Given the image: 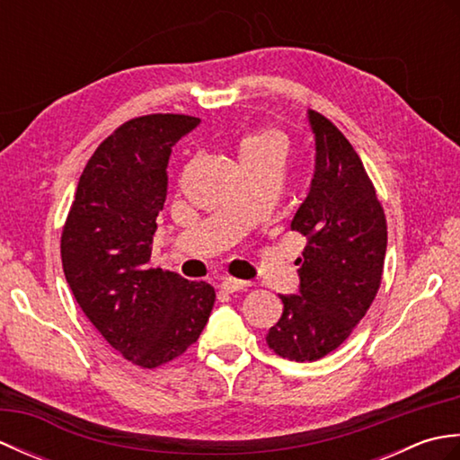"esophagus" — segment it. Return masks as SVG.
Wrapping results in <instances>:
<instances>
[{"label":"esophagus","instance_id":"obj_1","mask_svg":"<svg viewBox=\"0 0 460 460\" xmlns=\"http://www.w3.org/2000/svg\"><path fill=\"white\" fill-rule=\"evenodd\" d=\"M249 287L247 280H239V279H223L221 280V290L225 292H239V290H245Z\"/></svg>","mask_w":460,"mask_h":460}]
</instances>
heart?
Here are the masks:
<instances>
[{
  "mask_svg": "<svg viewBox=\"0 0 460 460\" xmlns=\"http://www.w3.org/2000/svg\"><path fill=\"white\" fill-rule=\"evenodd\" d=\"M282 134L275 128H259L251 132L239 144V155L243 154H262V152H280L282 154Z\"/></svg>",
  "mask_w": 460,
  "mask_h": 460,
  "instance_id": "1",
  "label": "heart"
}]
</instances>
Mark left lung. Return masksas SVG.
<instances>
[{"label":"left lung","instance_id":"left-lung-1","mask_svg":"<svg viewBox=\"0 0 460 460\" xmlns=\"http://www.w3.org/2000/svg\"><path fill=\"white\" fill-rule=\"evenodd\" d=\"M316 172L290 229L308 239L296 259L300 292L269 330V348L290 361L334 351L374 302L387 249V221L354 146L326 116L308 111Z\"/></svg>","mask_w":460,"mask_h":460}]
</instances>
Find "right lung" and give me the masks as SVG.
Listing matches in <instances>:
<instances>
[{
    "label": "right lung",
    "mask_w": 460,
    "mask_h": 460,
    "mask_svg": "<svg viewBox=\"0 0 460 460\" xmlns=\"http://www.w3.org/2000/svg\"><path fill=\"white\" fill-rule=\"evenodd\" d=\"M199 119L146 114L119 126L86 162L61 233L65 279L119 354L154 369L198 341L215 305L208 282L152 269L172 146Z\"/></svg>",
    "instance_id": "add662e5"
}]
</instances>
